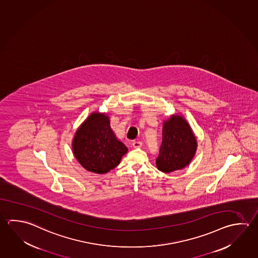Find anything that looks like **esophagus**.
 Instances as JSON below:
<instances>
[{"label": "esophagus", "mask_w": 258, "mask_h": 258, "mask_svg": "<svg viewBox=\"0 0 258 258\" xmlns=\"http://www.w3.org/2000/svg\"><path fill=\"white\" fill-rule=\"evenodd\" d=\"M142 146H143V144H142L141 142H139V141H136V142L133 143V147H134V148H141Z\"/></svg>", "instance_id": "obj_1"}]
</instances>
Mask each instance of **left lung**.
I'll return each instance as SVG.
<instances>
[{"instance_id":"1","label":"left lung","mask_w":258,"mask_h":258,"mask_svg":"<svg viewBox=\"0 0 258 258\" xmlns=\"http://www.w3.org/2000/svg\"><path fill=\"white\" fill-rule=\"evenodd\" d=\"M197 150V140L189 122L183 115L172 114L163 123V141L156 167L171 173L186 167Z\"/></svg>"}]
</instances>
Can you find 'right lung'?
<instances>
[{"instance_id": "obj_1", "label": "right lung", "mask_w": 258, "mask_h": 258, "mask_svg": "<svg viewBox=\"0 0 258 258\" xmlns=\"http://www.w3.org/2000/svg\"><path fill=\"white\" fill-rule=\"evenodd\" d=\"M73 153L79 164L92 173L103 174L115 168L127 153L118 140L105 112H93L75 132Z\"/></svg>"}]
</instances>
